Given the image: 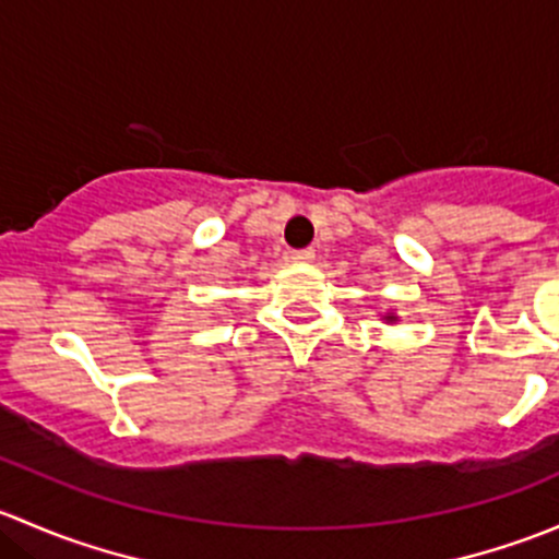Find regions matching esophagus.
Here are the masks:
<instances>
[{"instance_id":"1","label":"esophagus","mask_w":559,"mask_h":559,"mask_svg":"<svg viewBox=\"0 0 559 559\" xmlns=\"http://www.w3.org/2000/svg\"><path fill=\"white\" fill-rule=\"evenodd\" d=\"M313 257H316V251L313 248H300V251H292V259H295V262H313Z\"/></svg>"}]
</instances>
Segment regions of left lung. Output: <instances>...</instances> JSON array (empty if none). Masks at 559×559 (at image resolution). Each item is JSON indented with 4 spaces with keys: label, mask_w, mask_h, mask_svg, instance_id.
I'll use <instances>...</instances> for the list:
<instances>
[{
    "label": "left lung",
    "mask_w": 559,
    "mask_h": 559,
    "mask_svg": "<svg viewBox=\"0 0 559 559\" xmlns=\"http://www.w3.org/2000/svg\"><path fill=\"white\" fill-rule=\"evenodd\" d=\"M381 319H384V321H386V324H394V321H397V319H400V316H394L392 311H389V313H384V316H381Z\"/></svg>",
    "instance_id": "obj_1"
}]
</instances>
